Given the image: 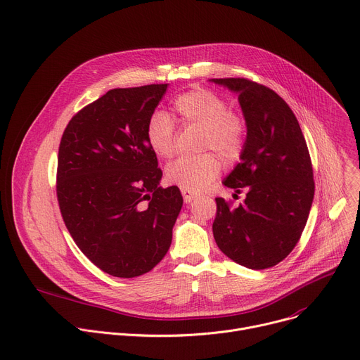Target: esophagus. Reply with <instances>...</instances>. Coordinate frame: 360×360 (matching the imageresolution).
Returning <instances> with one entry per match:
<instances>
[{
	"instance_id": "obj_1",
	"label": "esophagus",
	"mask_w": 360,
	"mask_h": 360,
	"mask_svg": "<svg viewBox=\"0 0 360 360\" xmlns=\"http://www.w3.org/2000/svg\"><path fill=\"white\" fill-rule=\"evenodd\" d=\"M182 197H184V201L186 204H189L193 198H197V193L192 192V191H188V189H182Z\"/></svg>"
}]
</instances>
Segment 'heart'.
I'll return each instance as SVG.
<instances>
[{
    "mask_svg": "<svg viewBox=\"0 0 360 360\" xmlns=\"http://www.w3.org/2000/svg\"><path fill=\"white\" fill-rule=\"evenodd\" d=\"M175 120L182 127L202 130L201 149H212L225 160H236L243 153L247 138L244 116L228 109L224 97L208 89H193L179 94L172 105V117L155 112L146 126V139L155 155L169 158L175 152ZM215 152L182 156L167 167V179L188 191L207 188L221 172L222 163Z\"/></svg>",
    "mask_w": 360,
    "mask_h": 360,
    "instance_id": "b5f03b06",
    "label": "heart"
}]
</instances>
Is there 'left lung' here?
<instances>
[{"label": "left lung", "instance_id": "left-lung-1", "mask_svg": "<svg viewBox=\"0 0 360 360\" xmlns=\"http://www.w3.org/2000/svg\"><path fill=\"white\" fill-rule=\"evenodd\" d=\"M238 93L247 139L222 182L247 197L237 208L215 198L212 233L219 250L251 270L270 269L299 243L314 197L311 159L300 124L271 89L243 77L211 79Z\"/></svg>", "mask_w": 360, "mask_h": 360}]
</instances>
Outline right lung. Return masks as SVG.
<instances>
[{
  "label": "right lung",
  "instance_id": "obj_1",
  "mask_svg": "<svg viewBox=\"0 0 360 360\" xmlns=\"http://www.w3.org/2000/svg\"><path fill=\"white\" fill-rule=\"evenodd\" d=\"M168 84L112 89L79 110L60 141L57 201L82 252L102 271H150L172 243L182 208L178 186L162 188L146 126Z\"/></svg>",
  "mask_w": 360,
  "mask_h": 360
}]
</instances>
